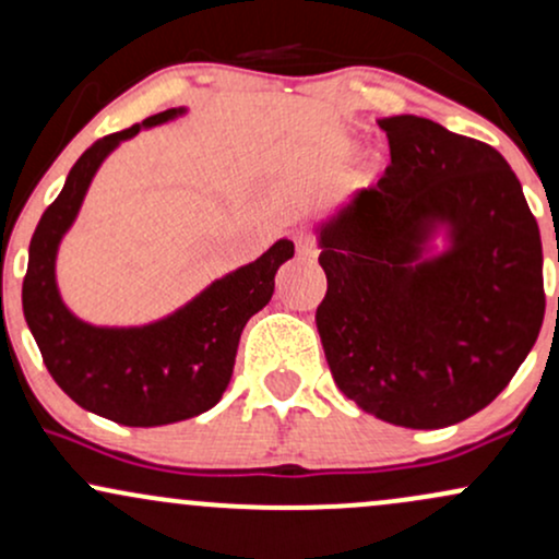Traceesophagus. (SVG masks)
Here are the masks:
<instances>
[{"label": "esophagus", "mask_w": 559, "mask_h": 559, "mask_svg": "<svg viewBox=\"0 0 559 559\" xmlns=\"http://www.w3.org/2000/svg\"><path fill=\"white\" fill-rule=\"evenodd\" d=\"M294 243H297V252L301 258H316L318 254V247H316V239L307 234H297L294 236Z\"/></svg>", "instance_id": "34e87169"}]
</instances>
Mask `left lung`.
Wrapping results in <instances>:
<instances>
[{
    "label": "left lung",
    "instance_id": "left-lung-1",
    "mask_svg": "<svg viewBox=\"0 0 559 559\" xmlns=\"http://www.w3.org/2000/svg\"><path fill=\"white\" fill-rule=\"evenodd\" d=\"M378 126L386 173L318 228L320 342L336 386L365 413L454 426L497 400L536 344L542 236L493 146L418 115ZM439 227L450 247L428 255Z\"/></svg>",
    "mask_w": 559,
    "mask_h": 559
}]
</instances>
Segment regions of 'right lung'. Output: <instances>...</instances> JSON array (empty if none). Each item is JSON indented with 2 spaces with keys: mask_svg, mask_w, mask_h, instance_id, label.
Masks as SVG:
<instances>
[{
  "mask_svg": "<svg viewBox=\"0 0 559 559\" xmlns=\"http://www.w3.org/2000/svg\"><path fill=\"white\" fill-rule=\"evenodd\" d=\"M181 112L183 107L157 112L94 141L68 173L60 197L44 210L28 247L23 316L44 365L70 400L120 426H168L215 407L234 373L243 325L271 301L275 273L294 258V241H275L262 258L213 281L181 310L139 329L88 325L62 305L55 281L57 247L102 159L141 128Z\"/></svg>",
  "mask_w": 559,
  "mask_h": 559,
  "instance_id": "obj_1",
  "label": "right lung"
}]
</instances>
